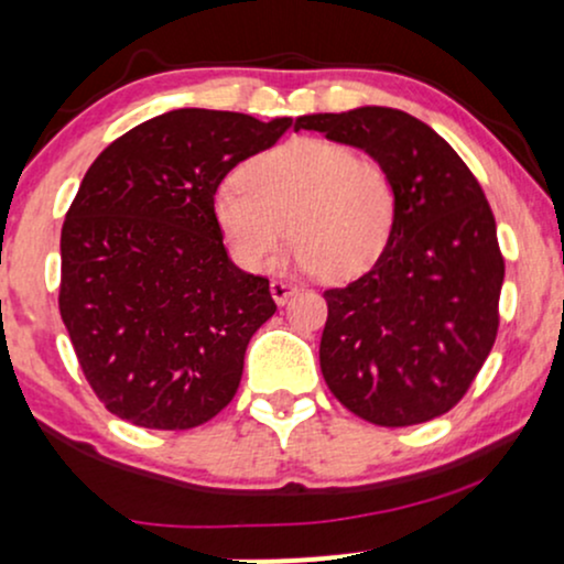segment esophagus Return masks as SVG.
I'll return each instance as SVG.
<instances>
[{
    "instance_id": "1",
    "label": "esophagus",
    "mask_w": 564,
    "mask_h": 564,
    "mask_svg": "<svg viewBox=\"0 0 564 564\" xmlns=\"http://www.w3.org/2000/svg\"><path fill=\"white\" fill-rule=\"evenodd\" d=\"M270 294H273V300L278 304H286L291 296L296 294V286H291V283H286V281H273L270 283Z\"/></svg>"
}]
</instances>
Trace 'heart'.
I'll list each match as a JSON object with an SVG mask.
<instances>
[{
  "instance_id": "obj_1",
  "label": "heart",
  "mask_w": 564,
  "mask_h": 564,
  "mask_svg": "<svg viewBox=\"0 0 564 564\" xmlns=\"http://www.w3.org/2000/svg\"><path fill=\"white\" fill-rule=\"evenodd\" d=\"M212 217L238 268L262 270L286 230L296 268L341 283L384 254L398 223V187L379 159L300 138L246 161L238 183L215 191Z\"/></svg>"
}]
</instances>
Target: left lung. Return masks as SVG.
Wrapping results in <instances>:
<instances>
[{
    "label": "left lung",
    "instance_id": "8db88e82",
    "mask_svg": "<svg viewBox=\"0 0 564 564\" xmlns=\"http://www.w3.org/2000/svg\"><path fill=\"white\" fill-rule=\"evenodd\" d=\"M294 129L364 148L398 187V223L379 262L323 291L328 390L379 426L443 416L467 394L498 334L503 254L480 183L435 129L398 108L302 116Z\"/></svg>",
    "mask_w": 564,
    "mask_h": 564
}]
</instances>
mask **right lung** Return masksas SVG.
<instances>
[{
    "label": "right lung",
    "mask_w": 564,
    "mask_h": 564,
    "mask_svg": "<svg viewBox=\"0 0 564 564\" xmlns=\"http://www.w3.org/2000/svg\"><path fill=\"white\" fill-rule=\"evenodd\" d=\"M289 127L180 108L129 129L84 174L61 230L57 307L113 416L193 430L232 400L246 345L275 302L268 278L228 260L212 198Z\"/></svg>",
    "instance_id": "add662e5"
}]
</instances>
